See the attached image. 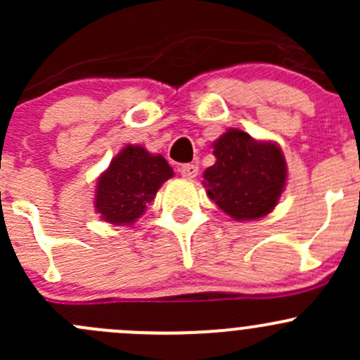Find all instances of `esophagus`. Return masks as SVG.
<instances>
[{
	"instance_id": "1",
	"label": "esophagus",
	"mask_w": 360,
	"mask_h": 360,
	"mask_svg": "<svg viewBox=\"0 0 360 360\" xmlns=\"http://www.w3.org/2000/svg\"><path fill=\"white\" fill-rule=\"evenodd\" d=\"M179 172L181 176L186 177V179H193V177L198 174V167L195 165V163H184V165L179 169Z\"/></svg>"
}]
</instances>
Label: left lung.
Returning a JSON list of instances; mask_svg holds the SVG:
<instances>
[{
    "mask_svg": "<svg viewBox=\"0 0 360 360\" xmlns=\"http://www.w3.org/2000/svg\"><path fill=\"white\" fill-rule=\"evenodd\" d=\"M214 157L216 163L203 172V186L219 209L238 221L259 219L274 210L288 179L277 144L230 129L214 143Z\"/></svg>",
    "mask_w": 360,
    "mask_h": 360,
    "instance_id": "1",
    "label": "left lung"
}]
</instances>
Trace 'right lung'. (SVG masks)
I'll use <instances>...</instances> for the list:
<instances>
[{
	"mask_svg": "<svg viewBox=\"0 0 360 360\" xmlns=\"http://www.w3.org/2000/svg\"><path fill=\"white\" fill-rule=\"evenodd\" d=\"M172 176L162 155L148 153L143 146L123 148L97 181V212L111 224H132Z\"/></svg>",
	"mask_w": 360,
	"mask_h": 360,
	"instance_id": "add662e5",
	"label": "right lung"
}]
</instances>
